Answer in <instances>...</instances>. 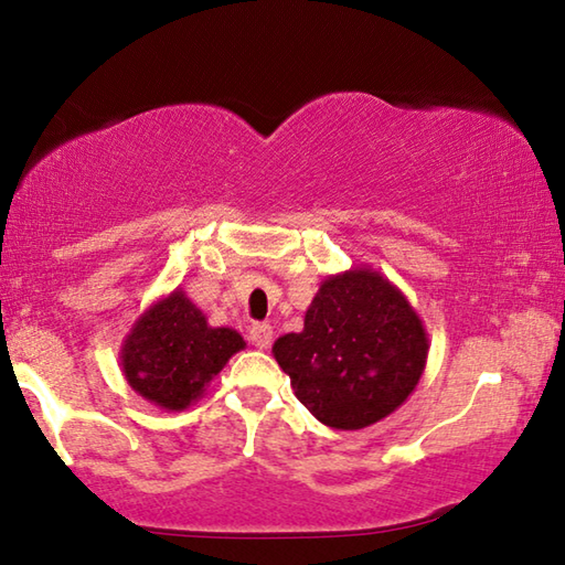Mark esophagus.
<instances>
[{"instance_id": "1", "label": "esophagus", "mask_w": 565, "mask_h": 565, "mask_svg": "<svg viewBox=\"0 0 565 565\" xmlns=\"http://www.w3.org/2000/svg\"><path fill=\"white\" fill-rule=\"evenodd\" d=\"M271 339H274V329L269 323H254V327L248 329V341H252L256 349H269Z\"/></svg>"}]
</instances>
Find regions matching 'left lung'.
Wrapping results in <instances>:
<instances>
[{"label":"left lung","instance_id":"left-lung-1","mask_svg":"<svg viewBox=\"0 0 565 565\" xmlns=\"http://www.w3.org/2000/svg\"><path fill=\"white\" fill-rule=\"evenodd\" d=\"M271 353L323 426L359 431L414 394L428 333L396 284L371 266H351L321 281L303 331L284 333Z\"/></svg>","mask_w":565,"mask_h":565}]
</instances>
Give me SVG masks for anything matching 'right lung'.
Returning a JSON list of instances; mask_svg holds the SVG:
<instances>
[{"instance_id":"right-lung-1","label":"right lung","mask_w":565,"mask_h":565,"mask_svg":"<svg viewBox=\"0 0 565 565\" xmlns=\"http://www.w3.org/2000/svg\"><path fill=\"white\" fill-rule=\"evenodd\" d=\"M242 349V333L209 327L202 309L177 286L131 323L119 361L124 379L141 398L164 411H184Z\"/></svg>"}]
</instances>
